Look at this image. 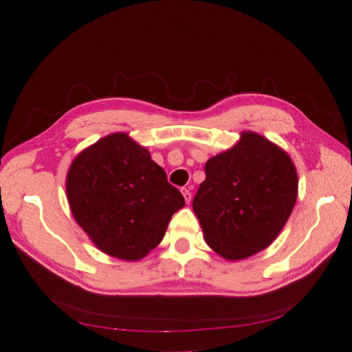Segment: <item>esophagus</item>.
Returning a JSON list of instances; mask_svg holds the SVG:
<instances>
[{
	"label": "esophagus",
	"instance_id": "obj_1",
	"mask_svg": "<svg viewBox=\"0 0 352 352\" xmlns=\"http://www.w3.org/2000/svg\"><path fill=\"white\" fill-rule=\"evenodd\" d=\"M182 193H183V197H184V199H186V203H190V199H192V193H190V190L188 189V188H183L182 189Z\"/></svg>",
	"mask_w": 352,
	"mask_h": 352
}]
</instances>
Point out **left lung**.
I'll use <instances>...</instances> for the list:
<instances>
[{
	"label": "left lung",
	"instance_id": "left-lung-1",
	"mask_svg": "<svg viewBox=\"0 0 352 352\" xmlns=\"http://www.w3.org/2000/svg\"><path fill=\"white\" fill-rule=\"evenodd\" d=\"M193 212L210 248L242 260L267 248L280 234L298 197V174L286 151L257 133L208 159Z\"/></svg>",
	"mask_w": 352,
	"mask_h": 352
}]
</instances>
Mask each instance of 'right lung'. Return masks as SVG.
I'll return each mask as SVG.
<instances>
[{"label":"right lung","instance_id":"obj_1","mask_svg":"<svg viewBox=\"0 0 352 352\" xmlns=\"http://www.w3.org/2000/svg\"><path fill=\"white\" fill-rule=\"evenodd\" d=\"M71 212L91 241L111 257L140 260L162 242L186 204L166 172L125 133L81 151L66 177Z\"/></svg>","mask_w":352,"mask_h":352}]
</instances>
